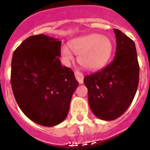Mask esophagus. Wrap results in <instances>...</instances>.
I'll return each mask as SVG.
<instances>
[{
  "label": "esophagus",
  "instance_id": "obj_1",
  "mask_svg": "<svg viewBox=\"0 0 150 150\" xmlns=\"http://www.w3.org/2000/svg\"><path fill=\"white\" fill-rule=\"evenodd\" d=\"M75 78L77 79V81L82 84L83 83V75L82 74L81 72L79 71H75Z\"/></svg>",
  "mask_w": 150,
  "mask_h": 150
}]
</instances>
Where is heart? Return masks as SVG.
Here are the masks:
<instances>
[{
  "label": "heart",
  "instance_id": "obj_1",
  "mask_svg": "<svg viewBox=\"0 0 150 150\" xmlns=\"http://www.w3.org/2000/svg\"><path fill=\"white\" fill-rule=\"evenodd\" d=\"M68 46L72 52L79 54V62L90 71L101 69L109 61L113 51L112 41L107 36L91 34L71 40ZM63 46L61 54L66 62L73 60L72 53Z\"/></svg>",
  "mask_w": 150,
  "mask_h": 150
}]
</instances>
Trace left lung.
Here are the masks:
<instances>
[{
	"instance_id": "obj_1",
	"label": "left lung",
	"mask_w": 150,
	"mask_h": 150,
	"mask_svg": "<svg viewBox=\"0 0 150 150\" xmlns=\"http://www.w3.org/2000/svg\"><path fill=\"white\" fill-rule=\"evenodd\" d=\"M113 61L100 71L86 75L88 103L96 116L113 120L125 112L133 100L139 83V64L135 43L119 30Z\"/></svg>"
}]
</instances>
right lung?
I'll return each mask as SVG.
<instances>
[{"mask_svg": "<svg viewBox=\"0 0 150 150\" xmlns=\"http://www.w3.org/2000/svg\"><path fill=\"white\" fill-rule=\"evenodd\" d=\"M61 41L45 34L30 36L15 50L11 86L25 116L40 125L52 127L64 120L79 82L59 59Z\"/></svg>", "mask_w": 150, "mask_h": 150, "instance_id": "add662e5", "label": "right lung"}]
</instances>
